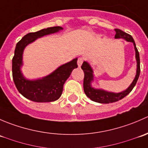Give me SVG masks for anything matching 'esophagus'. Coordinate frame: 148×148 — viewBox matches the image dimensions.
<instances>
[{
  "instance_id": "esophagus-1",
  "label": "esophagus",
  "mask_w": 148,
  "mask_h": 148,
  "mask_svg": "<svg viewBox=\"0 0 148 148\" xmlns=\"http://www.w3.org/2000/svg\"><path fill=\"white\" fill-rule=\"evenodd\" d=\"M84 62V59H82V58H79L78 59V61H77V64H78L79 67H81L82 64Z\"/></svg>"
}]
</instances>
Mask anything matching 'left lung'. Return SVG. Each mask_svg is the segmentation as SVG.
Returning a JSON list of instances; mask_svg holds the SVG:
<instances>
[{"label":"left lung","mask_w":148,"mask_h":148,"mask_svg":"<svg viewBox=\"0 0 148 148\" xmlns=\"http://www.w3.org/2000/svg\"><path fill=\"white\" fill-rule=\"evenodd\" d=\"M116 34L114 36V38L119 39L122 38L125 39L127 42H132L134 45L135 51V59L137 62V69H136V75L134 78V80L131 84L125 90L122 92L115 93V92H112L106 91L102 89H96L92 86V83L94 81V71L92 69L91 65L87 62H84L82 69L84 73V93L91 100L94 101L98 103H102V104H109V103H112L117 102L120 100L122 98L126 97L136 84L139 78L140 73V55L139 52L136 48L135 41L132 36L127 33L124 32L120 29H114Z\"/></svg>","instance_id":"1"}]
</instances>
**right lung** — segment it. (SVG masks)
Segmentation results:
<instances>
[{"label":"right lung","instance_id":"1","mask_svg":"<svg viewBox=\"0 0 148 148\" xmlns=\"http://www.w3.org/2000/svg\"><path fill=\"white\" fill-rule=\"evenodd\" d=\"M63 30L61 26L44 28L37 32L29 33L17 43L12 60V73L18 91L24 97L36 102H50L57 100L63 92L64 84L73 69L77 68V58L61 65L50 74L36 79H28L21 71L25 48L38 38Z\"/></svg>","mask_w":148,"mask_h":148}]
</instances>
